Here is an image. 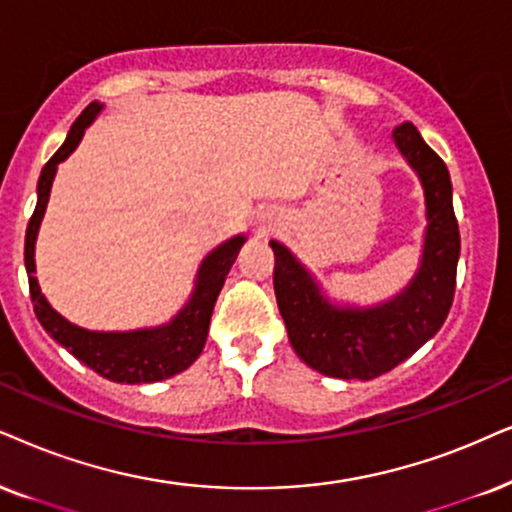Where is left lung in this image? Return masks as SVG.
Segmentation results:
<instances>
[{
	"label": "left lung",
	"instance_id": "1",
	"mask_svg": "<svg viewBox=\"0 0 512 512\" xmlns=\"http://www.w3.org/2000/svg\"><path fill=\"white\" fill-rule=\"evenodd\" d=\"M392 137L423 184L428 217L423 260L399 295L373 307H340L323 297L286 245L269 243L276 257V302L290 345L304 364L331 378L371 380L392 371L442 328L454 302L461 234L449 170L411 122L394 127Z\"/></svg>",
	"mask_w": 512,
	"mask_h": 512
}]
</instances>
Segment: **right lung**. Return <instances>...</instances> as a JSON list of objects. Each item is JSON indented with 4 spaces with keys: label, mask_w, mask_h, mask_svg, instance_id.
I'll return each mask as SVG.
<instances>
[{
    "label": "right lung",
    "mask_w": 512,
    "mask_h": 512,
    "mask_svg": "<svg viewBox=\"0 0 512 512\" xmlns=\"http://www.w3.org/2000/svg\"><path fill=\"white\" fill-rule=\"evenodd\" d=\"M101 108L103 103L99 101L89 103L84 108L80 118L70 127L63 146L42 167L40 181H37V205L28 222V231H25V271H28L32 307H35V314L44 331L58 345L66 347L75 359H80L82 364H87L103 378L127 385L158 383V380L172 378V375L186 371L203 352L217 295L224 286L231 264L236 262L238 250L243 248L245 236L229 238L205 257L198 269L196 288H193L189 302L179 309V314L170 323L155 328H141V331L101 333L87 331V328H80L63 319L47 302V297L40 290V283L32 276L35 274V241L49 203L56 167L75 151L77 144L82 141L84 129L92 125Z\"/></svg>",
    "instance_id": "1"
}]
</instances>
